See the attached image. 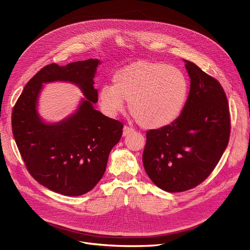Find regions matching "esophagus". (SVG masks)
<instances>
[{
	"instance_id": "34e87169",
	"label": "esophagus",
	"mask_w": 250,
	"mask_h": 250,
	"mask_svg": "<svg viewBox=\"0 0 250 250\" xmlns=\"http://www.w3.org/2000/svg\"><path fill=\"white\" fill-rule=\"evenodd\" d=\"M134 132H135V129H134L133 127L127 126V125H125V126H124V129H123V136H124V137H125V136H127L128 134H130V133H134Z\"/></svg>"
}]
</instances>
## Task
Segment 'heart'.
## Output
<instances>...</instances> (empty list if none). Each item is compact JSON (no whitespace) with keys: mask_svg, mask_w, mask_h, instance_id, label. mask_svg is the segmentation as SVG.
I'll use <instances>...</instances> for the list:
<instances>
[{"mask_svg":"<svg viewBox=\"0 0 250 250\" xmlns=\"http://www.w3.org/2000/svg\"><path fill=\"white\" fill-rule=\"evenodd\" d=\"M189 83L186 74L173 65L138 62L113 76V86L100 90L103 109L115 115L125 100L137 123L146 128H160L175 122L186 107Z\"/></svg>","mask_w":250,"mask_h":250,"instance_id":"obj_1","label":"heart"}]
</instances>
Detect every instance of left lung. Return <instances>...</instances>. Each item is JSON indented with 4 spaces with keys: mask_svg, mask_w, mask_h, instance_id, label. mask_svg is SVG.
<instances>
[{
    "mask_svg": "<svg viewBox=\"0 0 250 250\" xmlns=\"http://www.w3.org/2000/svg\"><path fill=\"white\" fill-rule=\"evenodd\" d=\"M190 90L175 122L147 132L143 164L161 189L181 192L206 180L229 143L231 120L225 91L217 79L186 61Z\"/></svg>",
    "mask_w": 250,
    "mask_h": 250,
    "instance_id": "obj_1",
    "label": "left lung"
}]
</instances>
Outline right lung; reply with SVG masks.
Instances as JSON below:
<instances>
[{"mask_svg":"<svg viewBox=\"0 0 250 250\" xmlns=\"http://www.w3.org/2000/svg\"><path fill=\"white\" fill-rule=\"evenodd\" d=\"M99 63L90 59L64 67L50 63L26 84L12 111V130L30 175L48 189L82 195L102 178L111 149L121 140L124 125L94 109L98 100L93 78ZM69 81L87 98L77 112L56 125L42 123L36 104L42 83Z\"/></svg>","mask_w":250,"mask_h":250,"instance_id":"add662e5","label":"right lung"}]
</instances>
